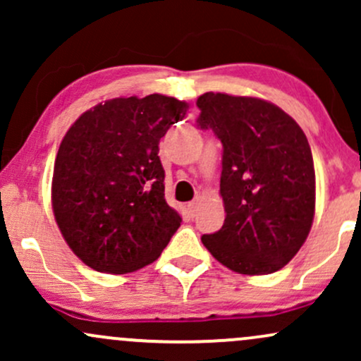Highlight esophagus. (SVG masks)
I'll return each mask as SVG.
<instances>
[{
    "label": "esophagus",
    "mask_w": 361,
    "mask_h": 361,
    "mask_svg": "<svg viewBox=\"0 0 361 361\" xmlns=\"http://www.w3.org/2000/svg\"><path fill=\"white\" fill-rule=\"evenodd\" d=\"M198 204H200V200H198V198H195V200L190 202V204H188V210H190V214H192V215L197 214Z\"/></svg>",
    "instance_id": "1"
}]
</instances>
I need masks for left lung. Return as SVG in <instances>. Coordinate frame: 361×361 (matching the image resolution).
Segmentation results:
<instances>
[{
  "mask_svg": "<svg viewBox=\"0 0 361 361\" xmlns=\"http://www.w3.org/2000/svg\"><path fill=\"white\" fill-rule=\"evenodd\" d=\"M200 128L221 139L226 221L202 235L219 263L243 275L283 268L307 239L316 212V171L304 130L273 103L204 93Z\"/></svg>",
  "mask_w": 361,
  "mask_h": 361,
  "instance_id": "obj_1",
  "label": "left lung"
}]
</instances>
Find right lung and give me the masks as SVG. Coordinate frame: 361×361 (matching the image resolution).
<instances>
[{"label":"right lung","mask_w":361,"mask_h":361,"mask_svg":"<svg viewBox=\"0 0 361 361\" xmlns=\"http://www.w3.org/2000/svg\"><path fill=\"white\" fill-rule=\"evenodd\" d=\"M188 103L164 94L114 98L86 110L57 151L52 210L90 268L123 275L159 258L181 217L164 198L159 140Z\"/></svg>","instance_id":"add662e5"}]
</instances>
